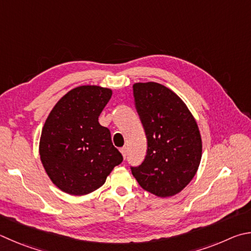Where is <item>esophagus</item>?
I'll list each match as a JSON object with an SVG mask.
<instances>
[{
    "instance_id": "1",
    "label": "esophagus",
    "mask_w": 251,
    "mask_h": 251,
    "mask_svg": "<svg viewBox=\"0 0 251 251\" xmlns=\"http://www.w3.org/2000/svg\"><path fill=\"white\" fill-rule=\"evenodd\" d=\"M121 153L123 154V158H126V154H127V148L126 147H123L122 149H121Z\"/></svg>"
}]
</instances>
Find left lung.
<instances>
[{"label":"left lung","mask_w":251,"mask_h":251,"mask_svg":"<svg viewBox=\"0 0 251 251\" xmlns=\"http://www.w3.org/2000/svg\"><path fill=\"white\" fill-rule=\"evenodd\" d=\"M135 106L147 137V153L131 173L158 198L180 193L197 175L202 137L192 113L172 90L157 82L133 84Z\"/></svg>","instance_id":"8db88e82"}]
</instances>
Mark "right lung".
<instances>
[{
    "mask_svg": "<svg viewBox=\"0 0 251 251\" xmlns=\"http://www.w3.org/2000/svg\"><path fill=\"white\" fill-rule=\"evenodd\" d=\"M112 94L100 85L76 86L50 111L40 135L39 156L49 179L62 192L92 193L123 161L110 130L99 123Z\"/></svg>",
    "mask_w": 251,
    "mask_h": 251,
    "instance_id": "1",
    "label": "right lung"
}]
</instances>
